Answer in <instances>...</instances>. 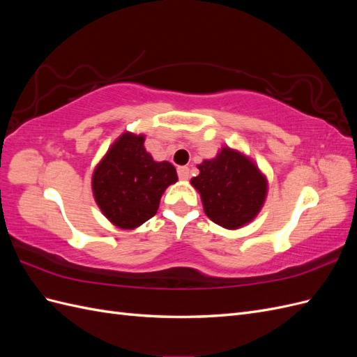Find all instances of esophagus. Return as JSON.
Instances as JSON below:
<instances>
[{"mask_svg":"<svg viewBox=\"0 0 357 357\" xmlns=\"http://www.w3.org/2000/svg\"><path fill=\"white\" fill-rule=\"evenodd\" d=\"M180 180H188L190 177V169L188 167H178L177 168Z\"/></svg>","mask_w":357,"mask_h":357,"instance_id":"34e87169","label":"esophagus"}]
</instances>
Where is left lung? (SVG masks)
Segmentation results:
<instances>
[{"mask_svg": "<svg viewBox=\"0 0 357 357\" xmlns=\"http://www.w3.org/2000/svg\"><path fill=\"white\" fill-rule=\"evenodd\" d=\"M190 185L199 192L205 214L225 229H240L262 210L268 180L255 162L225 146L213 159L198 165Z\"/></svg>", "mask_w": 357, "mask_h": 357, "instance_id": "obj_1", "label": "left lung"}]
</instances>
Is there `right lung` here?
<instances>
[{"mask_svg":"<svg viewBox=\"0 0 357 357\" xmlns=\"http://www.w3.org/2000/svg\"><path fill=\"white\" fill-rule=\"evenodd\" d=\"M144 139L143 134L123 132L92 174L96 205L121 229H135L153 218L165 189L178 180L174 165L156 162Z\"/></svg>","mask_w":357,"mask_h":357,"instance_id":"obj_1","label":"right lung"}]
</instances>
